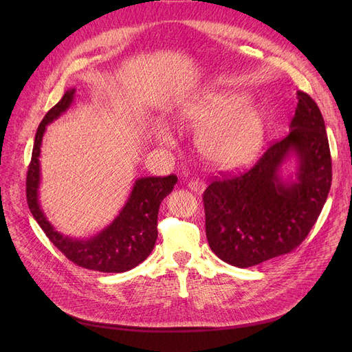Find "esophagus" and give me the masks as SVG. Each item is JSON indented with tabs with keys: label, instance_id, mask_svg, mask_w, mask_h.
<instances>
[{
	"label": "esophagus",
	"instance_id": "obj_1",
	"mask_svg": "<svg viewBox=\"0 0 352 352\" xmlns=\"http://www.w3.org/2000/svg\"><path fill=\"white\" fill-rule=\"evenodd\" d=\"M188 188L190 190H194V192L201 194L202 190L206 189V185H204V182H201V180H198V179H192V180H189V182H188Z\"/></svg>",
	"mask_w": 352,
	"mask_h": 352
}]
</instances>
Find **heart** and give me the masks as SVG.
I'll return each mask as SVG.
<instances>
[{"mask_svg": "<svg viewBox=\"0 0 352 352\" xmlns=\"http://www.w3.org/2000/svg\"><path fill=\"white\" fill-rule=\"evenodd\" d=\"M241 92H214L194 101L180 114V123L201 129L197 145L208 163L220 168L238 167L258 151L265 116L255 104H248ZM157 140L164 145L172 138L164 131L157 132Z\"/></svg>", "mask_w": 352, "mask_h": 352, "instance_id": "b5f03b06", "label": "heart"}]
</instances>
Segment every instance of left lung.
<instances>
[{"label":"left lung","mask_w":352,"mask_h":352,"mask_svg":"<svg viewBox=\"0 0 352 352\" xmlns=\"http://www.w3.org/2000/svg\"><path fill=\"white\" fill-rule=\"evenodd\" d=\"M289 133L245 173L212 180L202 201L211 251L235 267H251L291 252L320 216L332 184L326 126L310 95L296 91ZM294 156L297 170L283 179Z\"/></svg>","instance_id":"left-lung-1"}]
</instances>
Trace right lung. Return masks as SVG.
Listing matches in <instances>:
<instances>
[{
  "mask_svg": "<svg viewBox=\"0 0 352 352\" xmlns=\"http://www.w3.org/2000/svg\"><path fill=\"white\" fill-rule=\"evenodd\" d=\"M76 89L70 88L52 107L38 126L34 151L28 168V206L48 239L74 264L88 270L104 273H123L141 264L151 254L158 232L157 217L162 201L172 192L177 177H140L135 180L131 195L119 214L109 226L88 239L63 235L48 221L39 204L41 185V145L47 124L66 113L74 100Z\"/></svg>",
  "mask_w": 352,
  "mask_h": 352,
  "instance_id": "right-lung-1",
  "label": "right lung"
}]
</instances>
